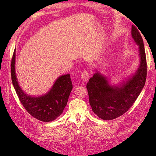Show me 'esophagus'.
<instances>
[{"mask_svg": "<svg viewBox=\"0 0 156 156\" xmlns=\"http://www.w3.org/2000/svg\"><path fill=\"white\" fill-rule=\"evenodd\" d=\"M81 78H82V80H83V81H84V82L87 81L88 80L89 74H88V73L87 72V71H84L82 73Z\"/></svg>", "mask_w": 156, "mask_h": 156, "instance_id": "esophagus-1", "label": "esophagus"}]
</instances>
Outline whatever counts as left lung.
<instances>
[{
	"label": "left lung",
	"mask_w": 156,
	"mask_h": 156,
	"mask_svg": "<svg viewBox=\"0 0 156 156\" xmlns=\"http://www.w3.org/2000/svg\"><path fill=\"white\" fill-rule=\"evenodd\" d=\"M131 36L138 45L140 65L135 74L118 85L97 70L87 84L89 102L94 113L103 120H112L127 112L141 93L147 76L144 44L140 33L132 25Z\"/></svg>",
	"instance_id": "left-lung-1"
}]
</instances>
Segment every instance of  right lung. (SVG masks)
<instances>
[{
    "mask_svg": "<svg viewBox=\"0 0 156 156\" xmlns=\"http://www.w3.org/2000/svg\"><path fill=\"white\" fill-rule=\"evenodd\" d=\"M15 49L11 60L12 82L23 107L32 117L44 122L55 120L60 115L68 101L72 89L70 74L59 76L47 93L40 97L28 95L19 87L15 73Z\"/></svg>",
    "mask_w": 156,
    "mask_h": 156,
    "instance_id": "obj_1",
    "label": "right lung"
}]
</instances>
